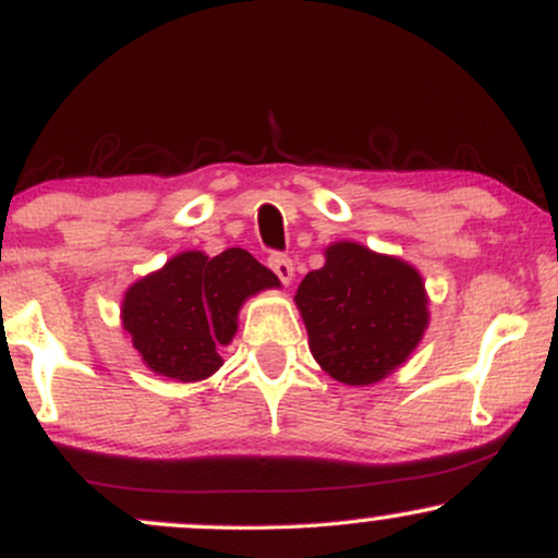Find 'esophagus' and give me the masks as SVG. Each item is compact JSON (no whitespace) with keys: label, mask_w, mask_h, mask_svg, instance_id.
Wrapping results in <instances>:
<instances>
[{"label":"esophagus","mask_w":558,"mask_h":558,"mask_svg":"<svg viewBox=\"0 0 558 558\" xmlns=\"http://www.w3.org/2000/svg\"><path fill=\"white\" fill-rule=\"evenodd\" d=\"M270 267H272V272L280 278V283H283V286L291 283V280H293V262L291 259L283 257V254H272Z\"/></svg>","instance_id":"esophagus-1"}]
</instances>
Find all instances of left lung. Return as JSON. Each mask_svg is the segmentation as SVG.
<instances>
[{
	"label": "left lung",
	"instance_id": "8db88e82",
	"mask_svg": "<svg viewBox=\"0 0 558 558\" xmlns=\"http://www.w3.org/2000/svg\"><path fill=\"white\" fill-rule=\"evenodd\" d=\"M310 351L332 380L373 386L417 349L430 323V299L417 267L356 241L325 248L296 296Z\"/></svg>",
	"mask_w": 558,
	"mask_h": 558
}]
</instances>
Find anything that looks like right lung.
Returning <instances> with one entry per match:
<instances>
[{"label":"right lung","mask_w":558,"mask_h":558,"mask_svg":"<svg viewBox=\"0 0 558 558\" xmlns=\"http://www.w3.org/2000/svg\"><path fill=\"white\" fill-rule=\"evenodd\" d=\"M267 288H280L278 275L246 248L181 252L128 286L120 319L151 373L198 383L222 367L220 349L239 330L243 301Z\"/></svg>","instance_id":"1"}]
</instances>
